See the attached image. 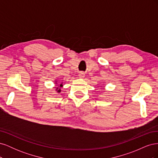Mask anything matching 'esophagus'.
<instances>
[{"label": "esophagus", "instance_id": "34e87169", "mask_svg": "<svg viewBox=\"0 0 158 158\" xmlns=\"http://www.w3.org/2000/svg\"><path fill=\"white\" fill-rule=\"evenodd\" d=\"M78 76H79L80 78H84L85 77V74H84V72H80V73H79Z\"/></svg>", "mask_w": 158, "mask_h": 158}]
</instances>
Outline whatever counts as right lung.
Returning a JSON list of instances; mask_svg holds the SVG:
<instances>
[{"instance_id": "add662e5", "label": "right lung", "mask_w": 158, "mask_h": 158, "mask_svg": "<svg viewBox=\"0 0 158 158\" xmlns=\"http://www.w3.org/2000/svg\"><path fill=\"white\" fill-rule=\"evenodd\" d=\"M55 85H56V86H57V87H56L55 88V90H56V92H57V93H60V92H61V89H60V88L63 86V82L62 83H59V84H58L57 83V81H55ZM57 84V85H56V84Z\"/></svg>"}]
</instances>
